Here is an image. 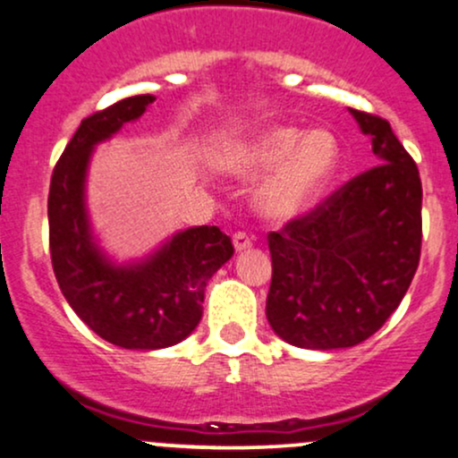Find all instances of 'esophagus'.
<instances>
[{"mask_svg":"<svg viewBox=\"0 0 458 458\" xmlns=\"http://www.w3.org/2000/svg\"><path fill=\"white\" fill-rule=\"evenodd\" d=\"M233 243H234L236 251H243V250H247V247H251V236L247 233H234Z\"/></svg>","mask_w":458,"mask_h":458,"instance_id":"1","label":"esophagus"}]
</instances>
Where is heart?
I'll return each instance as SVG.
<instances>
[{
    "instance_id": "1",
    "label": "heart",
    "mask_w": 458,
    "mask_h": 458,
    "mask_svg": "<svg viewBox=\"0 0 458 458\" xmlns=\"http://www.w3.org/2000/svg\"><path fill=\"white\" fill-rule=\"evenodd\" d=\"M234 174L260 178L271 174L260 189L259 208L273 222H288L317 207L340 163L338 141L329 131H310L291 124H271L225 157Z\"/></svg>"
}]
</instances>
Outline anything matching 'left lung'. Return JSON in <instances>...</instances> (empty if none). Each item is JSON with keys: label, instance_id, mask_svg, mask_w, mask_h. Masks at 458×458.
Listing matches in <instances>:
<instances>
[{"label": "left lung", "instance_id": "8db88e82", "mask_svg": "<svg viewBox=\"0 0 458 458\" xmlns=\"http://www.w3.org/2000/svg\"><path fill=\"white\" fill-rule=\"evenodd\" d=\"M379 165L269 233V325L301 349L370 338L403 301L422 250V181L387 120L351 109Z\"/></svg>", "mask_w": 458, "mask_h": 458}]
</instances>
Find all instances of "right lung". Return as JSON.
Segmentation results:
<instances>
[{"label":"right lung","mask_w":458,"mask_h":458,"mask_svg":"<svg viewBox=\"0 0 458 458\" xmlns=\"http://www.w3.org/2000/svg\"><path fill=\"white\" fill-rule=\"evenodd\" d=\"M152 101L150 94H140L83 118L55 163L49 187V250L62 295L94 334L135 351L185 340L202 318L207 282L234 254L233 241L217 225L182 230L131 265H115L94 241L86 211L94 146L138 120Z\"/></svg>","instance_id":"add662e5"}]
</instances>
